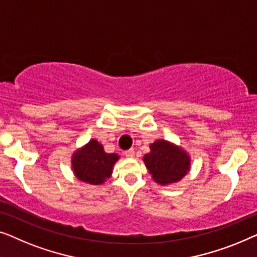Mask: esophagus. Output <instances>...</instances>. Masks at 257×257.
<instances>
[{
  "instance_id": "34e87169",
  "label": "esophagus",
  "mask_w": 257,
  "mask_h": 257,
  "mask_svg": "<svg viewBox=\"0 0 257 257\" xmlns=\"http://www.w3.org/2000/svg\"><path fill=\"white\" fill-rule=\"evenodd\" d=\"M124 156H125V157H129V158H133L134 156H135V151H134V149L125 150V151H124Z\"/></svg>"
}]
</instances>
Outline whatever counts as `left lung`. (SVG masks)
<instances>
[{
	"instance_id": "obj_1",
	"label": "left lung",
	"mask_w": 257,
	"mask_h": 257,
	"mask_svg": "<svg viewBox=\"0 0 257 257\" xmlns=\"http://www.w3.org/2000/svg\"><path fill=\"white\" fill-rule=\"evenodd\" d=\"M143 161L153 179L161 185L179 182L189 172L191 165L186 151L165 140L150 144V153L144 155Z\"/></svg>"
}]
</instances>
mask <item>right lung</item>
Masks as SVG:
<instances>
[{
    "label": "right lung",
    "mask_w": 257,
    "mask_h": 257,
    "mask_svg": "<svg viewBox=\"0 0 257 257\" xmlns=\"http://www.w3.org/2000/svg\"><path fill=\"white\" fill-rule=\"evenodd\" d=\"M117 154L104 153L102 144L91 140L72 155V169L75 177L81 182L100 185L109 178L113 165L118 160Z\"/></svg>",
    "instance_id": "right-lung-1"
}]
</instances>
